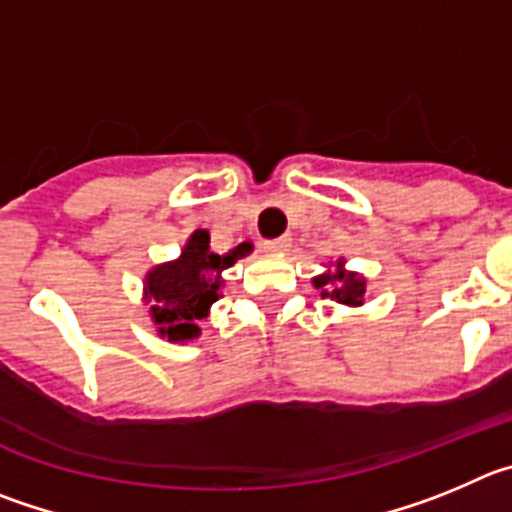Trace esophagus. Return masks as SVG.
I'll list each match as a JSON object with an SVG mask.
<instances>
[{"label": "esophagus", "instance_id": "esophagus-1", "mask_svg": "<svg viewBox=\"0 0 512 512\" xmlns=\"http://www.w3.org/2000/svg\"><path fill=\"white\" fill-rule=\"evenodd\" d=\"M265 252H273V255H278V252H285L290 247V237L285 234V237H278V239H267L265 245Z\"/></svg>", "mask_w": 512, "mask_h": 512}]
</instances>
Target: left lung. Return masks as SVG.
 <instances>
[{
  "label": "left lung",
  "mask_w": 512,
  "mask_h": 512,
  "mask_svg": "<svg viewBox=\"0 0 512 512\" xmlns=\"http://www.w3.org/2000/svg\"><path fill=\"white\" fill-rule=\"evenodd\" d=\"M336 265L342 267V262H336ZM313 283L326 288L321 296H331V301L344 303V306H359L365 296V278H357L354 273H344V270H336L334 275H319Z\"/></svg>",
  "instance_id": "left-lung-1"
}]
</instances>
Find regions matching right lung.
I'll return each instance as SVG.
<instances>
[{"label": "right lung", "instance_id": "right-lung-1", "mask_svg": "<svg viewBox=\"0 0 512 512\" xmlns=\"http://www.w3.org/2000/svg\"><path fill=\"white\" fill-rule=\"evenodd\" d=\"M250 250V242H242L229 255H216L209 247V232L199 229L191 234L176 262L150 270L145 293L153 303L150 311L160 334L173 342L199 336L201 329L196 321L204 319L211 303L222 298V270L232 267Z\"/></svg>", "mask_w": 512, "mask_h": 512}]
</instances>
